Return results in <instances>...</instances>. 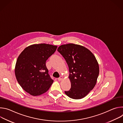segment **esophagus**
I'll use <instances>...</instances> for the list:
<instances>
[{"mask_svg": "<svg viewBox=\"0 0 123 123\" xmlns=\"http://www.w3.org/2000/svg\"><path fill=\"white\" fill-rule=\"evenodd\" d=\"M62 79H63V76H60L58 78V81H61V80H62Z\"/></svg>", "mask_w": 123, "mask_h": 123, "instance_id": "1", "label": "esophagus"}]
</instances>
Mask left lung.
Returning a JSON list of instances; mask_svg holds the SVG:
<instances>
[{
	"mask_svg": "<svg viewBox=\"0 0 123 123\" xmlns=\"http://www.w3.org/2000/svg\"><path fill=\"white\" fill-rule=\"evenodd\" d=\"M57 51L69 68L71 87L65 93L72 99L84 98L93 89L99 75V65L95 57L87 49L74 44L62 45Z\"/></svg>",
	"mask_w": 123,
	"mask_h": 123,
	"instance_id": "left-lung-1",
	"label": "left lung"
}]
</instances>
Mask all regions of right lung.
I'll return each mask as SVG.
<instances>
[{
	"mask_svg": "<svg viewBox=\"0 0 123 123\" xmlns=\"http://www.w3.org/2000/svg\"><path fill=\"white\" fill-rule=\"evenodd\" d=\"M56 46L34 44L25 48L17 59L15 74L22 89L32 96L46 92L54 82L49 74L46 62Z\"/></svg>",
	"mask_w": 123,
	"mask_h": 123,
	"instance_id": "1",
	"label": "right lung"
}]
</instances>
